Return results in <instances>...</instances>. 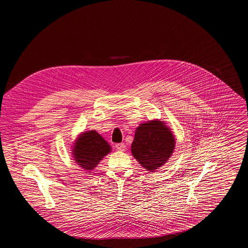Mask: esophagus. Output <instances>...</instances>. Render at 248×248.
Wrapping results in <instances>:
<instances>
[{"instance_id": "esophagus-1", "label": "esophagus", "mask_w": 248, "mask_h": 248, "mask_svg": "<svg viewBox=\"0 0 248 248\" xmlns=\"http://www.w3.org/2000/svg\"><path fill=\"white\" fill-rule=\"evenodd\" d=\"M116 148L120 151H124L125 149V145L124 143H118V144H116Z\"/></svg>"}]
</instances>
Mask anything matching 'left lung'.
Wrapping results in <instances>:
<instances>
[{
  "instance_id": "1",
  "label": "left lung",
  "mask_w": 248,
  "mask_h": 248,
  "mask_svg": "<svg viewBox=\"0 0 248 248\" xmlns=\"http://www.w3.org/2000/svg\"><path fill=\"white\" fill-rule=\"evenodd\" d=\"M175 138L171 129L161 120L140 124L135 129L131 153L149 172L162 168L173 153Z\"/></svg>"
}]
</instances>
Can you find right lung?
I'll list each match as a JSON object with an SVG mask.
<instances>
[{"label":"right lung","instance_id":"1","mask_svg":"<svg viewBox=\"0 0 248 248\" xmlns=\"http://www.w3.org/2000/svg\"><path fill=\"white\" fill-rule=\"evenodd\" d=\"M72 149L74 161L86 171L94 170L112 151L111 145L94 129L78 134Z\"/></svg>","mask_w":248,"mask_h":248}]
</instances>
